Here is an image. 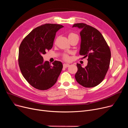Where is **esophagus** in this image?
<instances>
[{
	"instance_id": "esophagus-1",
	"label": "esophagus",
	"mask_w": 128,
	"mask_h": 128,
	"mask_svg": "<svg viewBox=\"0 0 128 128\" xmlns=\"http://www.w3.org/2000/svg\"><path fill=\"white\" fill-rule=\"evenodd\" d=\"M70 66V64H63V67L64 68H68V67Z\"/></svg>"
}]
</instances>
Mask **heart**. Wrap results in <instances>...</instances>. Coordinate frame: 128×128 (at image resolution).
<instances>
[{
    "label": "heart",
    "mask_w": 128,
    "mask_h": 128,
    "mask_svg": "<svg viewBox=\"0 0 128 128\" xmlns=\"http://www.w3.org/2000/svg\"><path fill=\"white\" fill-rule=\"evenodd\" d=\"M68 39H72V38H76V37H77L78 38L77 35L75 34L74 33H72V32H71V33H70L68 34ZM64 58L66 60H69V56L66 55V54H65L64 56Z\"/></svg>",
    "instance_id": "obj_1"
}]
</instances>
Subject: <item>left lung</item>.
<instances>
[{"instance_id":"obj_1","label":"left lung","mask_w":128,"mask_h":128,"mask_svg":"<svg viewBox=\"0 0 128 128\" xmlns=\"http://www.w3.org/2000/svg\"><path fill=\"white\" fill-rule=\"evenodd\" d=\"M80 30L79 54L88 57V64L83 68L77 63L75 74L77 82L86 88L99 84L104 79L108 70L111 58L109 46L103 35L98 30L84 23L72 26Z\"/></svg>"}]
</instances>
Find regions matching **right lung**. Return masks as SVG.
<instances>
[{
  "instance_id": "add662e5",
  "label": "right lung",
  "mask_w": 128,
  "mask_h": 128,
  "mask_svg": "<svg viewBox=\"0 0 128 128\" xmlns=\"http://www.w3.org/2000/svg\"><path fill=\"white\" fill-rule=\"evenodd\" d=\"M61 25L45 24L34 29L19 47L18 64L24 78L35 88L46 90L54 84L63 68V64L56 60L51 65L44 61L42 55L53 44L56 32Z\"/></svg>"
}]
</instances>
